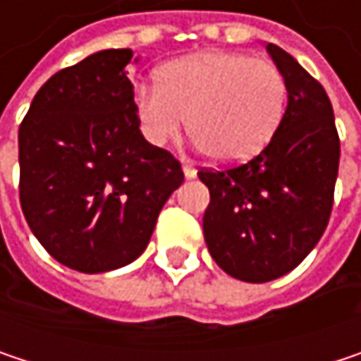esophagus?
Segmentation results:
<instances>
[{"mask_svg": "<svg viewBox=\"0 0 361 361\" xmlns=\"http://www.w3.org/2000/svg\"><path fill=\"white\" fill-rule=\"evenodd\" d=\"M183 176H185L188 180L196 178V169H194V165H192V163H188V161H183Z\"/></svg>", "mask_w": 361, "mask_h": 361, "instance_id": "34e87169", "label": "esophagus"}]
</instances>
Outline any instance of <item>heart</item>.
<instances>
[{
    "instance_id": "obj_1",
    "label": "heart",
    "mask_w": 361,
    "mask_h": 361,
    "mask_svg": "<svg viewBox=\"0 0 361 361\" xmlns=\"http://www.w3.org/2000/svg\"><path fill=\"white\" fill-rule=\"evenodd\" d=\"M286 96L284 75L271 60L198 51L163 64L157 85L137 90L135 110L152 144L176 140L188 123L196 146L230 165L249 161L271 142Z\"/></svg>"
}]
</instances>
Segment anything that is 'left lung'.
<instances>
[{
  "label": "left lung",
  "instance_id": "obj_1",
  "mask_svg": "<svg viewBox=\"0 0 361 361\" xmlns=\"http://www.w3.org/2000/svg\"><path fill=\"white\" fill-rule=\"evenodd\" d=\"M288 104L271 142L245 165L200 169L211 202L202 232L232 278L269 282L295 269L322 238L338 173L341 140L324 87L282 47L267 43Z\"/></svg>",
  "mask_w": 361,
  "mask_h": 361
}]
</instances>
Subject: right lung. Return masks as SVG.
Wrapping results in <instances>:
<instances>
[{
    "instance_id": "obj_1",
    "label": "right lung",
    "mask_w": 361,
    "mask_h": 361,
    "mask_svg": "<svg viewBox=\"0 0 361 361\" xmlns=\"http://www.w3.org/2000/svg\"><path fill=\"white\" fill-rule=\"evenodd\" d=\"M131 58L104 49L58 71L18 129L25 219L58 263L83 274L137 259L183 181L180 161L140 131Z\"/></svg>"
}]
</instances>
